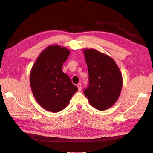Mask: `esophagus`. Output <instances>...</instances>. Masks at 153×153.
Masks as SVG:
<instances>
[{"label":"esophagus","mask_w":153,"mask_h":153,"mask_svg":"<svg viewBox=\"0 0 153 153\" xmlns=\"http://www.w3.org/2000/svg\"><path fill=\"white\" fill-rule=\"evenodd\" d=\"M77 87H78V91H80L82 90V84H80V83H79V84H77Z\"/></svg>","instance_id":"34e87169"}]
</instances>
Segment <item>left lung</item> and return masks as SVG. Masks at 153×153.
<instances>
[{"label":"left lung","instance_id":"1","mask_svg":"<svg viewBox=\"0 0 153 153\" xmlns=\"http://www.w3.org/2000/svg\"><path fill=\"white\" fill-rule=\"evenodd\" d=\"M89 73V87L84 91L91 106L105 110L119 98L123 87L122 73L114 60L97 50H83Z\"/></svg>","mask_w":153,"mask_h":153}]
</instances>
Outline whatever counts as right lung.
Masks as SVG:
<instances>
[{"label":"right lung","instance_id":"obj_1","mask_svg":"<svg viewBox=\"0 0 153 153\" xmlns=\"http://www.w3.org/2000/svg\"><path fill=\"white\" fill-rule=\"evenodd\" d=\"M69 53L66 47L50 45L41 52L30 70L32 94L41 107L49 112H58L66 107L78 91L62 70Z\"/></svg>","mask_w":153,"mask_h":153}]
</instances>
